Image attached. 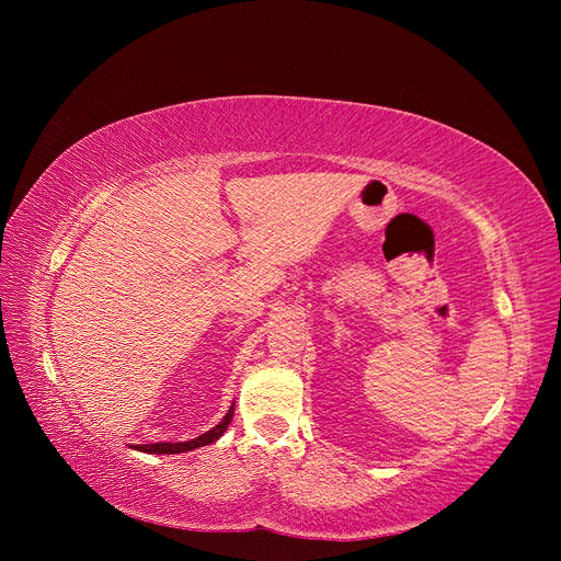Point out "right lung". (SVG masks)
Returning a JSON list of instances; mask_svg holds the SVG:
<instances>
[{"label": "right lung", "instance_id": "right-lung-1", "mask_svg": "<svg viewBox=\"0 0 561 561\" xmlns=\"http://www.w3.org/2000/svg\"><path fill=\"white\" fill-rule=\"evenodd\" d=\"M231 416H233V404L229 407L227 416L214 430H209V432L193 438V440H182V444H145V446H136V450L150 453V455H176V453H188V450H195V448H202V446H209L225 434L227 425L231 423Z\"/></svg>", "mask_w": 561, "mask_h": 561}]
</instances>
